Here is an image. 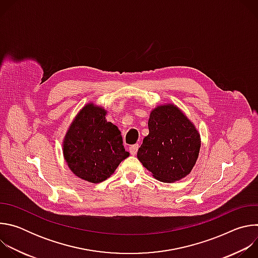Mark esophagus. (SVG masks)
<instances>
[{"instance_id":"34e87169","label":"esophagus","mask_w":258,"mask_h":258,"mask_svg":"<svg viewBox=\"0 0 258 258\" xmlns=\"http://www.w3.org/2000/svg\"><path fill=\"white\" fill-rule=\"evenodd\" d=\"M138 149H139V144H135V145H132L130 147V152L132 155H136L137 152H138Z\"/></svg>"}]
</instances>
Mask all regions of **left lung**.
<instances>
[{"label": "left lung", "instance_id": "obj_1", "mask_svg": "<svg viewBox=\"0 0 258 258\" xmlns=\"http://www.w3.org/2000/svg\"><path fill=\"white\" fill-rule=\"evenodd\" d=\"M149 135L138 151V159L158 180L173 182L189 174L200 150V136L180 110L158 106L150 114Z\"/></svg>", "mask_w": 258, "mask_h": 258}]
</instances>
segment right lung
<instances>
[{"label": "right lung", "mask_w": 258, "mask_h": 258, "mask_svg": "<svg viewBox=\"0 0 258 258\" xmlns=\"http://www.w3.org/2000/svg\"><path fill=\"white\" fill-rule=\"evenodd\" d=\"M106 111L85 106L71 123L63 143L64 158L79 177L97 183L111 175L128 157L120 131L105 119Z\"/></svg>", "instance_id": "right-lung-1"}]
</instances>
